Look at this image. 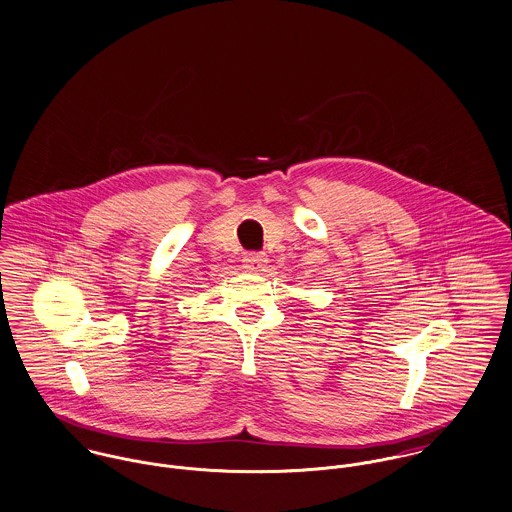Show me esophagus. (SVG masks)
<instances>
[{
  "mask_svg": "<svg viewBox=\"0 0 512 512\" xmlns=\"http://www.w3.org/2000/svg\"><path fill=\"white\" fill-rule=\"evenodd\" d=\"M241 261H243V269L249 273H259L267 265V257L263 253H247L243 255Z\"/></svg>",
  "mask_w": 512,
  "mask_h": 512,
  "instance_id": "obj_1",
  "label": "esophagus"
}]
</instances>
